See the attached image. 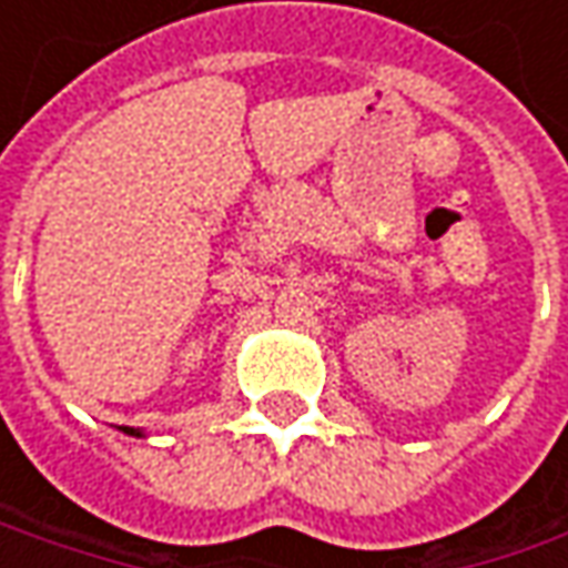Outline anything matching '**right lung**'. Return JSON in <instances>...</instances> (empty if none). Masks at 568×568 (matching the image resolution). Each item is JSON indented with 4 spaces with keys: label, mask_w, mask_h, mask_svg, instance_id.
Here are the masks:
<instances>
[{
    "label": "right lung",
    "mask_w": 568,
    "mask_h": 568,
    "mask_svg": "<svg viewBox=\"0 0 568 568\" xmlns=\"http://www.w3.org/2000/svg\"><path fill=\"white\" fill-rule=\"evenodd\" d=\"M122 433H129V436H142V429H135V426H122Z\"/></svg>",
    "instance_id": "1"
}]
</instances>
